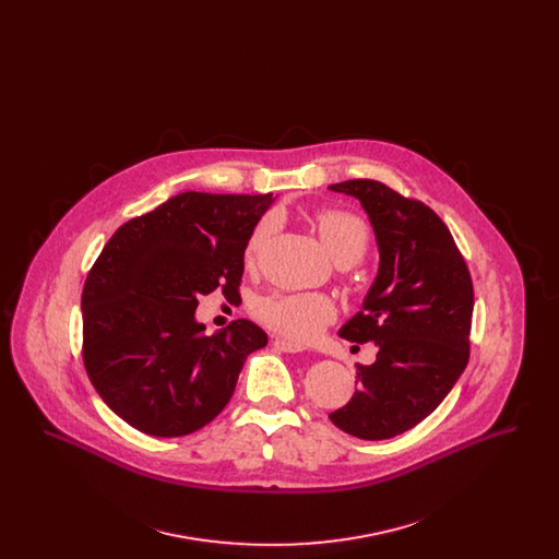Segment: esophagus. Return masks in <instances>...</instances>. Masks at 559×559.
Returning a JSON list of instances; mask_svg holds the SVG:
<instances>
[{"label":"esophagus","instance_id":"1","mask_svg":"<svg viewBox=\"0 0 559 559\" xmlns=\"http://www.w3.org/2000/svg\"><path fill=\"white\" fill-rule=\"evenodd\" d=\"M274 347L281 349V352H287V354H297V352L306 349V346L295 344V342H289V340H274Z\"/></svg>","mask_w":559,"mask_h":559}]
</instances>
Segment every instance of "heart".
Here are the masks:
<instances>
[{
	"mask_svg": "<svg viewBox=\"0 0 559 559\" xmlns=\"http://www.w3.org/2000/svg\"><path fill=\"white\" fill-rule=\"evenodd\" d=\"M274 226V215H266L255 224L245 245L247 266L255 264ZM314 226L335 264L352 266L367 253L369 228L358 215L342 210H324L314 217ZM255 317L295 342H312L329 322L335 320L337 308L333 299L322 293H274L255 304Z\"/></svg>",
	"mask_w": 559,
	"mask_h": 559,
	"instance_id": "heart-1",
	"label": "heart"
}]
</instances>
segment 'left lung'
<instances>
[{
	"label": "left lung",
	"instance_id": "obj_1",
	"mask_svg": "<svg viewBox=\"0 0 559 559\" xmlns=\"http://www.w3.org/2000/svg\"><path fill=\"white\" fill-rule=\"evenodd\" d=\"M329 190L360 201L379 249L362 308L340 329L347 342H372L377 358L358 365V390L329 419L360 440H388L424 421L465 371L472 276L451 230L421 201L377 180Z\"/></svg>",
	"mask_w": 559,
	"mask_h": 559
}]
</instances>
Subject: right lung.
Returning <instances> with one entry per match:
<instances>
[{"label": "right lung", "instance_id": "right-lung-1", "mask_svg": "<svg viewBox=\"0 0 559 559\" xmlns=\"http://www.w3.org/2000/svg\"><path fill=\"white\" fill-rule=\"evenodd\" d=\"M272 194L180 192L126 222L90 270L83 365L108 408L157 438L187 436L233 399L247 356L267 344L251 320L205 335L194 312L237 293L245 245Z\"/></svg>", "mask_w": 559, "mask_h": 559}]
</instances>
